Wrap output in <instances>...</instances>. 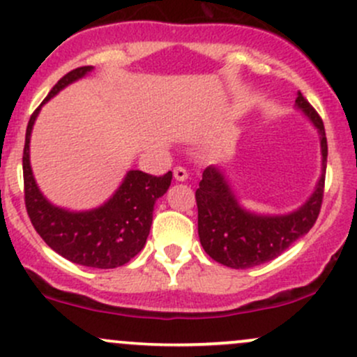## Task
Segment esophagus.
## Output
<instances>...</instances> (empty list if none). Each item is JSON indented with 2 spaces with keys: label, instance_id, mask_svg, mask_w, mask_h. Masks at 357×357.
<instances>
[{
  "label": "esophagus",
  "instance_id": "34e87169",
  "mask_svg": "<svg viewBox=\"0 0 357 357\" xmlns=\"http://www.w3.org/2000/svg\"><path fill=\"white\" fill-rule=\"evenodd\" d=\"M173 174H174L176 181H186V179H188V171L181 166H176Z\"/></svg>",
  "mask_w": 357,
  "mask_h": 357
}]
</instances>
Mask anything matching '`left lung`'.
Returning <instances> with one entry per match:
<instances>
[{
  "label": "left lung",
  "mask_w": 357,
  "mask_h": 357,
  "mask_svg": "<svg viewBox=\"0 0 357 357\" xmlns=\"http://www.w3.org/2000/svg\"><path fill=\"white\" fill-rule=\"evenodd\" d=\"M296 107L312 122L321 139L322 174L309 199L287 215H260L243 208L218 167L208 166L196 190L198 235L204 252L230 268H250L273 260L309 233L321 211L327 165L324 122L301 92Z\"/></svg>",
  "instance_id": "obj_1"
}]
</instances>
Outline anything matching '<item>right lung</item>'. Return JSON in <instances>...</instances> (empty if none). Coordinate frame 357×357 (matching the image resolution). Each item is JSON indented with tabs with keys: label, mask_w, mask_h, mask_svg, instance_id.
I'll list each match as a JSON object with an SVG mask.
<instances>
[{
	"label": "right lung",
	"mask_w": 357,
	"mask_h": 357,
	"mask_svg": "<svg viewBox=\"0 0 357 357\" xmlns=\"http://www.w3.org/2000/svg\"><path fill=\"white\" fill-rule=\"evenodd\" d=\"M92 70L93 67L87 65L61 77L47 99L31 114L23 149L24 204L36 233L59 255L84 267L116 268L144 248L153 225L154 203L167 191L173 173L151 176L132 169L102 206L87 211H70L55 206L45 198L30 165V137L40 109L61 89Z\"/></svg>",
	"instance_id": "add662e5"
}]
</instances>
